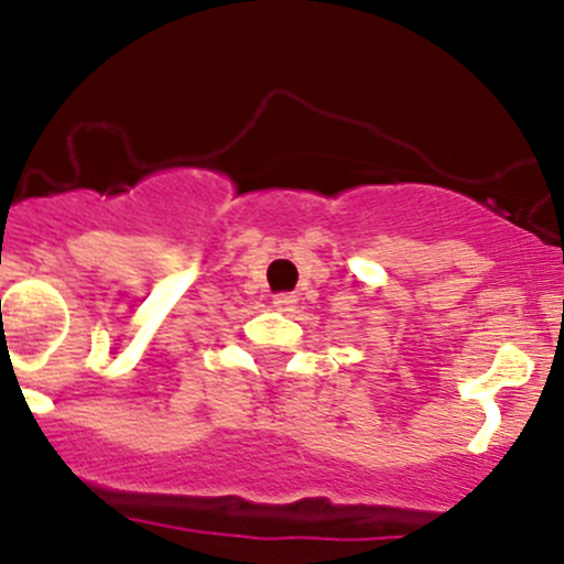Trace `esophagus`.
Returning <instances> with one entry per match:
<instances>
[{
	"instance_id": "obj_1",
	"label": "esophagus",
	"mask_w": 564,
	"mask_h": 564,
	"mask_svg": "<svg viewBox=\"0 0 564 564\" xmlns=\"http://www.w3.org/2000/svg\"><path fill=\"white\" fill-rule=\"evenodd\" d=\"M294 303H297V297H294V294H289V292H281V294H275V297H272V305H275L278 311H292Z\"/></svg>"
}]
</instances>
